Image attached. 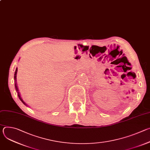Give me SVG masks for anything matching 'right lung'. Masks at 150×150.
Returning a JSON list of instances; mask_svg holds the SVG:
<instances>
[{"instance_id":"obj_1","label":"right lung","mask_w":150,"mask_h":150,"mask_svg":"<svg viewBox=\"0 0 150 150\" xmlns=\"http://www.w3.org/2000/svg\"><path fill=\"white\" fill-rule=\"evenodd\" d=\"M17 70H18V69L17 68H16V70H15V74H14V79H15V90H16V91L18 92V97H19V99H20V100L22 101L25 105H27L25 103V102H24V101L22 100V98H21V96H20V95H19V92H18V87H17V85H16V73H17Z\"/></svg>"}]
</instances>
